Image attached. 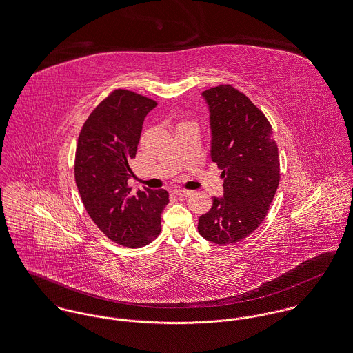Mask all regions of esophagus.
Listing matches in <instances>:
<instances>
[{"label":"esophagus","instance_id":"34e87169","mask_svg":"<svg viewBox=\"0 0 353 353\" xmlns=\"http://www.w3.org/2000/svg\"><path fill=\"white\" fill-rule=\"evenodd\" d=\"M174 194L181 196V197H189L192 194V192L185 190V189H174Z\"/></svg>","mask_w":353,"mask_h":353}]
</instances>
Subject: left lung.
<instances>
[{
	"label": "left lung",
	"instance_id": "left-lung-1",
	"mask_svg": "<svg viewBox=\"0 0 353 353\" xmlns=\"http://www.w3.org/2000/svg\"><path fill=\"white\" fill-rule=\"evenodd\" d=\"M209 110L210 159L223 170L224 196L199 217V233L219 245L244 240L264 221L280 181L272 126L245 94L230 85L203 92Z\"/></svg>",
	"mask_w": 353,
	"mask_h": 353
}]
</instances>
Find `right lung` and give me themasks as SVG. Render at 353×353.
Here are the masks:
<instances>
[{
    "instance_id": "right-lung-1",
    "label": "right lung",
    "mask_w": 353,
    "mask_h": 353,
    "mask_svg": "<svg viewBox=\"0 0 353 353\" xmlns=\"http://www.w3.org/2000/svg\"><path fill=\"white\" fill-rule=\"evenodd\" d=\"M157 103L130 90H113L96 106L79 136L74 179L83 207L112 241L128 248L150 244L161 232L165 189L132 193L136 157L146 114Z\"/></svg>"
}]
</instances>
